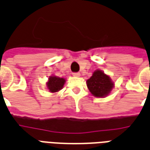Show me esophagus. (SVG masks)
Here are the masks:
<instances>
[{"label":"esophagus","instance_id":"obj_1","mask_svg":"<svg viewBox=\"0 0 150 150\" xmlns=\"http://www.w3.org/2000/svg\"><path fill=\"white\" fill-rule=\"evenodd\" d=\"M73 76H75V77H79L80 76V73L79 72H75L72 74Z\"/></svg>","mask_w":150,"mask_h":150}]
</instances>
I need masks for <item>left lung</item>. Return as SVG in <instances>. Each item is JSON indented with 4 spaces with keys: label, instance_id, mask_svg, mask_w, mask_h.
Here are the masks:
<instances>
[{
    "label": "left lung",
    "instance_id": "left-lung-1",
    "mask_svg": "<svg viewBox=\"0 0 150 150\" xmlns=\"http://www.w3.org/2000/svg\"><path fill=\"white\" fill-rule=\"evenodd\" d=\"M86 85L92 95L98 98L108 96L114 87V83L109 75L97 69L86 81Z\"/></svg>",
    "mask_w": 150,
    "mask_h": 150
}]
</instances>
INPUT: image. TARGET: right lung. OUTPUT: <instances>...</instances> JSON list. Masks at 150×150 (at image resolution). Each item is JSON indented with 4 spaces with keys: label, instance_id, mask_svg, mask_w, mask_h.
I'll return each mask as SVG.
<instances>
[{
    "label": "right lung",
    "instance_id": "right-lung-1",
    "mask_svg": "<svg viewBox=\"0 0 150 150\" xmlns=\"http://www.w3.org/2000/svg\"><path fill=\"white\" fill-rule=\"evenodd\" d=\"M65 81V79H64V78L57 77L56 75H51L49 77L47 82L48 90L52 93H57L63 88Z\"/></svg>",
    "mask_w": 150,
    "mask_h": 150
}]
</instances>
